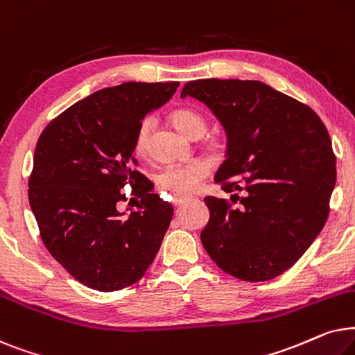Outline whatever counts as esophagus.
Listing matches in <instances>:
<instances>
[{
    "mask_svg": "<svg viewBox=\"0 0 355 355\" xmlns=\"http://www.w3.org/2000/svg\"><path fill=\"white\" fill-rule=\"evenodd\" d=\"M188 201H190V198H185V196H182V198H175V200H173V206H175V207H178V206L185 205V202H188Z\"/></svg>",
    "mask_w": 355,
    "mask_h": 355,
    "instance_id": "esophagus-1",
    "label": "esophagus"
}]
</instances>
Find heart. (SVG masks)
I'll list each match as a JSON object with an SVG mask.
<instances>
[{
    "instance_id": "obj_1",
    "label": "heart",
    "mask_w": 355,
    "mask_h": 355,
    "mask_svg": "<svg viewBox=\"0 0 355 355\" xmlns=\"http://www.w3.org/2000/svg\"><path fill=\"white\" fill-rule=\"evenodd\" d=\"M170 118H172L175 128L180 131L182 135H185L187 138L205 135L206 121L195 110L180 108V110H175ZM150 128H153L150 118H146L139 125L135 139V150L138 154H143L148 148ZM207 173H209V164L205 162V160H193V162L188 164H170L157 173L155 183L164 191H172L177 193V195H190L200 187V183L207 177Z\"/></svg>"
}]
</instances>
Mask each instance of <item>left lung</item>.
Listing matches in <instances>:
<instances>
[{
    "label": "left lung",
    "mask_w": 355,
    "mask_h": 355,
    "mask_svg": "<svg viewBox=\"0 0 355 355\" xmlns=\"http://www.w3.org/2000/svg\"><path fill=\"white\" fill-rule=\"evenodd\" d=\"M209 108L227 135L214 180L239 207L205 198L202 247L222 271L261 282L287 271L323 229L336 159L310 107L259 81L198 79L182 89ZM241 196L239 197L238 195Z\"/></svg>",
    "instance_id": "obj_1"
}]
</instances>
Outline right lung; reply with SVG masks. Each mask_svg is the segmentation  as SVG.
<instances>
[{"mask_svg": "<svg viewBox=\"0 0 355 355\" xmlns=\"http://www.w3.org/2000/svg\"><path fill=\"white\" fill-rule=\"evenodd\" d=\"M178 86L123 83L101 89L56 116L37 141L29 202L40 237L51 257L91 289L135 284L159 252L173 207L141 183L143 175L131 165L141 121ZM126 182L141 196L128 215L116 207Z\"/></svg>", "mask_w": 355, "mask_h": 355, "instance_id": "1", "label": "right lung"}]
</instances>
